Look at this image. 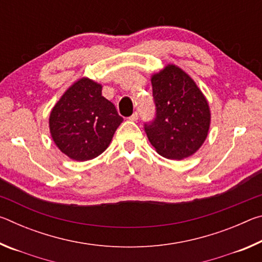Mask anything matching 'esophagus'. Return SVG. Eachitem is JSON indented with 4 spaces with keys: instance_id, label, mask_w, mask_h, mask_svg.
Listing matches in <instances>:
<instances>
[{
    "instance_id": "esophagus-1",
    "label": "esophagus",
    "mask_w": 262,
    "mask_h": 262,
    "mask_svg": "<svg viewBox=\"0 0 262 262\" xmlns=\"http://www.w3.org/2000/svg\"><path fill=\"white\" fill-rule=\"evenodd\" d=\"M137 119H139V113H137V112H134L129 117V120H132V121H136Z\"/></svg>"
}]
</instances>
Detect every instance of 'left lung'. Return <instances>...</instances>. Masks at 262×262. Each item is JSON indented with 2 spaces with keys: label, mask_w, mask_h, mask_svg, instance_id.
Wrapping results in <instances>:
<instances>
[{
  "label": "left lung",
  "mask_w": 262,
  "mask_h": 262,
  "mask_svg": "<svg viewBox=\"0 0 262 262\" xmlns=\"http://www.w3.org/2000/svg\"><path fill=\"white\" fill-rule=\"evenodd\" d=\"M156 114L144 123L147 136L163 157L184 159L201 147L210 126V111L200 89L184 70L168 64L151 77Z\"/></svg>",
  "instance_id": "obj_1"
}]
</instances>
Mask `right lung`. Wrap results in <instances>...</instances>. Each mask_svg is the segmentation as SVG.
Instances as JSON below:
<instances>
[{
  "label": "right lung",
  "instance_id": "1",
  "mask_svg": "<svg viewBox=\"0 0 262 262\" xmlns=\"http://www.w3.org/2000/svg\"><path fill=\"white\" fill-rule=\"evenodd\" d=\"M122 121L115 106L101 96L100 84L81 78L53 107L50 130L62 152L84 162L105 151Z\"/></svg>",
  "mask_w": 262,
  "mask_h": 262
}]
</instances>
